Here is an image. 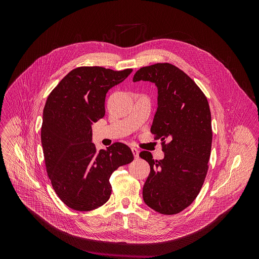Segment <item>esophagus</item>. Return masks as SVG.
Instances as JSON below:
<instances>
[{"label": "esophagus", "mask_w": 259, "mask_h": 259, "mask_svg": "<svg viewBox=\"0 0 259 259\" xmlns=\"http://www.w3.org/2000/svg\"><path fill=\"white\" fill-rule=\"evenodd\" d=\"M132 154H133V156H134V158L135 159H138L139 158V151L137 150V149H135V147H132Z\"/></svg>", "instance_id": "1"}]
</instances>
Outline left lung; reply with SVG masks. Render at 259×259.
<instances>
[{
    "mask_svg": "<svg viewBox=\"0 0 259 259\" xmlns=\"http://www.w3.org/2000/svg\"><path fill=\"white\" fill-rule=\"evenodd\" d=\"M139 81L154 83L158 89L151 131L161 139L165 154L159 161L150 152L139 154L151 167L143 201L161 214H176L197 198L208 171L212 143L208 100L187 73L170 63L141 67L133 77V82Z\"/></svg>",
    "mask_w": 259,
    "mask_h": 259,
    "instance_id": "8db88e82",
    "label": "left lung"
}]
</instances>
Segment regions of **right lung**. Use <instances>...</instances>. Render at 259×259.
<instances>
[{"instance_id":"obj_1","label":"right lung","mask_w":259,"mask_h":259,"mask_svg":"<svg viewBox=\"0 0 259 259\" xmlns=\"http://www.w3.org/2000/svg\"><path fill=\"white\" fill-rule=\"evenodd\" d=\"M131 72L78 67L47 98L41 129L46 169L56 195L73 210L90 211L106 203L112 194L110 175L134 159L124 143L97 152L92 142V125L104 117L107 91Z\"/></svg>"}]
</instances>
